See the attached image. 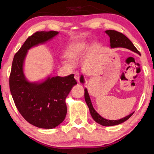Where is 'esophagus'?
Returning <instances> with one entry per match:
<instances>
[{
	"label": "esophagus",
	"instance_id": "esophagus-1",
	"mask_svg": "<svg viewBox=\"0 0 154 154\" xmlns=\"http://www.w3.org/2000/svg\"><path fill=\"white\" fill-rule=\"evenodd\" d=\"M75 79H76L77 82H79V79H80V75L78 72H76L75 73Z\"/></svg>",
	"mask_w": 154,
	"mask_h": 154
}]
</instances>
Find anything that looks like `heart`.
Listing matches in <instances>:
<instances>
[{
    "label": "heart",
    "mask_w": 154,
    "mask_h": 154,
    "mask_svg": "<svg viewBox=\"0 0 154 154\" xmlns=\"http://www.w3.org/2000/svg\"><path fill=\"white\" fill-rule=\"evenodd\" d=\"M85 45L86 44L83 41L71 44L65 52V57L70 61H75L82 56L83 51L85 49Z\"/></svg>",
    "instance_id": "1"
}]
</instances>
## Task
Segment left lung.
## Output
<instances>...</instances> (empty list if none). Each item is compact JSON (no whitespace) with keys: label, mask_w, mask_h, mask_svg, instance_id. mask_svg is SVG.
Returning <instances> with one entry per match:
<instances>
[{"label":"left lung","mask_w":154,"mask_h":154,"mask_svg":"<svg viewBox=\"0 0 154 154\" xmlns=\"http://www.w3.org/2000/svg\"><path fill=\"white\" fill-rule=\"evenodd\" d=\"M105 32L110 37V43H111V48H124L129 49L130 50L133 51L134 52H136V53L139 54L140 55V52L138 51V49L135 48L134 45H133L131 41L127 36H125L124 34L122 32H119L118 31L113 30H106ZM80 82L82 83H84V80H83V75L81 76L80 78ZM85 93H84V96H85V102H86L88 108L90 109V112L91 116H92V118L94 119V121L97 122L98 124L102 125L104 126H115V125H118L119 124L123 123L124 122L126 121L127 119H128L130 117H131L134 113H132L130 114L129 116H128L125 118L118 119V120H109V119H106L103 118V117H101L100 115H99L97 112H96L94 109L93 108V106L92 105V103H91V100L90 98L89 94H88L87 89H85Z\"/></svg>","instance_id":"8db88e82"}]
</instances>
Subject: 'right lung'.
Returning <instances> with one entry per match:
<instances>
[{"mask_svg":"<svg viewBox=\"0 0 154 154\" xmlns=\"http://www.w3.org/2000/svg\"><path fill=\"white\" fill-rule=\"evenodd\" d=\"M56 31H37L28 37L15 54L9 76V88L18 111L30 124L51 129L64 121L67 113L65 99L77 84L74 75L48 78L41 83L25 79L23 63L28 49L51 39Z\"/></svg>","mask_w":154,"mask_h":154,"instance_id":"right-lung-1","label":"right lung"}]
</instances>
